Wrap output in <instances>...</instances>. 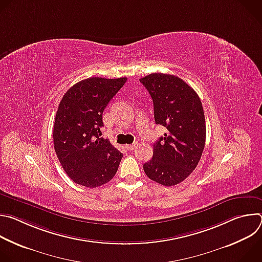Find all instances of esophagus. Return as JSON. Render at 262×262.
I'll list each match as a JSON object with an SVG mask.
<instances>
[{
	"label": "esophagus",
	"mask_w": 262,
	"mask_h": 262,
	"mask_svg": "<svg viewBox=\"0 0 262 262\" xmlns=\"http://www.w3.org/2000/svg\"><path fill=\"white\" fill-rule=\"evenodd\" d=\"M138 146L137 143H134V144H129V145H126L125 147L128 149V150H134V149Z\"/></svg>",
	"instance_id": "1"
}]
</instances>
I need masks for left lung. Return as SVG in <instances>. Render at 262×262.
I'll list each match as a JSON object with an SVG mask.
<instances>
[{
  "label": "left lung",
  "instance_id": "1",
  "mask_svg": "<svg viewBox=\"0 0 262 262\" xmlns=\"http://www.w3.org/2000/svg\"><path fill=\"white\" fill-rule=\"evenodd\" d=\"M154 101L155 120L167 128L154 145V157L143 168L160 184L180 183L197 167L206 139L202 102L195 90L178 77L151 73L140 79Z\"/></svg>",
  "mask_w": 262,
  "mask_h": 262
}]
</instances>
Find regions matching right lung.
Returning <instances> with one entry per match:
<instances>
[{
	"label": "right lung",
	"instance_id": "1",
	"mask_svg": "<svg viewBox=\"0 0 262 262\" xmlns=\"http://www.w3.org/2000/svg\"><path fill=\"white\" fill-rule=\"evenodd\" d=\"M126 78H89L62 97L54 123V147L66 174L78 184L96 188L118 170L122 154L101 136L102 113Z\"/></svg>",
	"mask_w": 262,
	"mask_h": 262
}]
</instances>
